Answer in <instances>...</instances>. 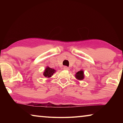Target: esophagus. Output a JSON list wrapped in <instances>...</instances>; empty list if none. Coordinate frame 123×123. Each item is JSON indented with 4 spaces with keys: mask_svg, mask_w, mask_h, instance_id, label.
Returning <instances> with one entry per match:
<instances>
[{
    "mask_svg": "<svg viewBox=\"0 0 123 123\" xmlns=\"http://www.w3.org/2000/svg\"><path fill=\"white\" fill-rule=\"evenodd\" d=\"M63 69L64 70H69V68L68 67H66V66H64V67H63Z\"/></svg>",
    "mask_w": 123,
    "mask_h": 123,
    "instance_id": "1",
    "label": "esophagus"
}]
</instances>
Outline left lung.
<instances>
[{
    "instance_id": "1",
    "label": "left lung",
    "mask_w": 123,
    "mask_h": 123,
    "mask_svg": "<svg viewBox=\"0 0 123 123\" xmlns=\"http://www.w3.org/2000/svg\"><path fill=\"white\" fill-rule=\"evenodd\" d=\"M75 77L77 79V80H82L83 79L85 78V75H84V72L82 69L80 70V71L77 72L76 73L75 75Z\"/></svg>"
}]
</instances>
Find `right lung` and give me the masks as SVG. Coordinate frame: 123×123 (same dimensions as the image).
Wrapping results in <instances>:
<instances>
[{
  "instance_id": "1",
  "label": "right lung",
  "mask_w": 123,
  "mask_h": 123,
  "mask_svg": "<svg viewBox=\"0 0 123 123\" xmlns=\"http://www.w3.org/2000/svg\"><path fill=\"white\" fill-rule=\"evenodd\" d=\"M56 72V70L54 69H52V68L49 67L48 66H47L45 68V70L43 72V75L45 78H50L52 75H53V74Z\"/></svg>"
}]
</instances>
